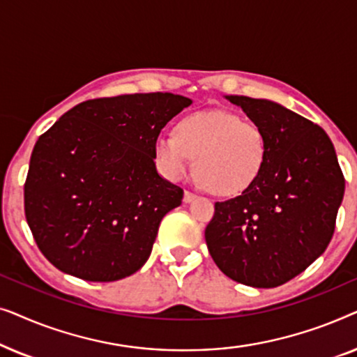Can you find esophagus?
Masks as SVG:
<instances>
[{
  "instance_id": "34e87169",
  "label": "esophagus",
  "mask_w": 357,
  "mask_h": 357,
  "mask_svg": "<svg viewBox=\"0 0 357 357\" xmlns=\"http://www.w3.org/2000/svg\"><path fill=\"white\" fill-rule=\"evenodd\" d=\"M195 198H197V195L192 193V192H188V190H185V193H183V202H185V203L193 202Z\"/></svg>"
}]
</instances>
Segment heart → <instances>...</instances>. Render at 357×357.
I'll return each mask as SVG.
<instances>
[{
    "label": "heart",
    "instance_id": "heart-1",
    "mask_svg": "<svg viewBox=\"0 0 357 357\" xmlns=\"http://www.w3.org/2000/svg\"><path fill=\"white\" fill-rule=\"evenodd\" d=\"M268 141L260 126L234 112L206 110L178 121L177 133L155 139V162L169 180H182L197 158V180L221 195L250 188L266 160Z\"/></svg>",
    "mask_w": 357,
    "mask_h": 357
}]
</instances>
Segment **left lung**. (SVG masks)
Masks as SVG:
<instances>
[{"label": "left lung", "mask_w": 357, "mask_h": 357, "mask_svg": "<svg viewBox=\"0 0 357 357\" xmlns=\"http://www.w3.org/2000/svg\"><path fill=\"white\" fill-rule=\"evenodd\" d=\"M226 99L265 131L268 153L250 188L214 204L204 238L214 263L231 280L276 287L328 247L344 177L333 143L319 125L266 99Z\"/></svg>", "instance_id": "8db88e82"}]
</instances>
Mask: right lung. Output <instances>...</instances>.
<instances>
[{"label": "right lung", "instance_id": "obj_1", "mask_svg": "<svg viewBox=\"0 0 357 357\" xmlns=\"http://www.w3.org/2000/svg\"><path fill=\"white\" fill-rule=\"evenodd\" d=\"M190 104L170 92L86 100L37 139L24 211L53 266L110 282L148 261L160 221L183 198L158 174L155 139Z\"/></svg>", "mask_w": 357, "mask_h": 357}]
</instances>
